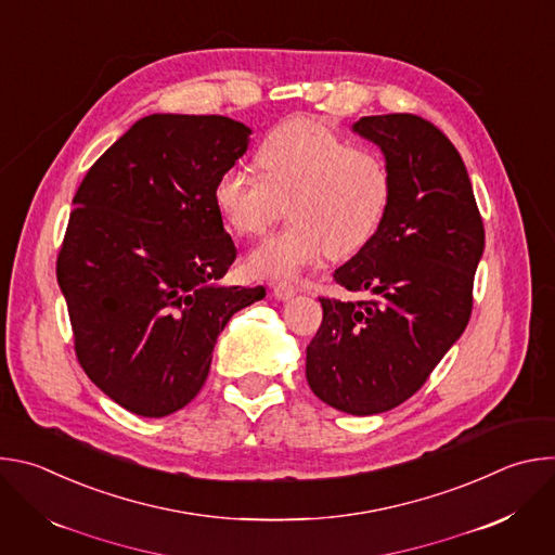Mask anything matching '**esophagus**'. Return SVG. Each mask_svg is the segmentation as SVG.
I'll list each match as a JSON object with an SVG mask.
<instances>
[{
  "instance_id": "obj_1",
  "label": "esophagus",
  "mask_w": 555,
  "mask_h": 555,
  "mask_svg": "<svg viewBox=\"0 0 555 555\" xmlns=\"http://www.w3.org/2000/svg\"><path fill=\"white\" fill-rule=\"evenodd\" d=\"M272 292H274V296H276L279 300H289L298 289H296V285H292V283H287V281H279V283L272 285Z\"/></svg>"
}]
</instances>
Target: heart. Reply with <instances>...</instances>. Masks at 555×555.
I'll use <instances>...</instances> for the list:
<instances>
[{"instance_id":"obj_1","label":"heart","mask_w":555,"mask_h":555,"mask_svg":"<svg viewBox=\"0 0 555 555\" xmlns=\"http://www.w3.org/2000/svg\"><path fill=\"white\" fill-rule=\"evenodd\" d=\"M259 176L223 171L212 199L223 221L246 236L263 234L285 212L287 228L246 259L257 279H296L325 255L347 259L377 232L390 202L384 157L307 118L274 127L255 153Z\"/></svg>"}]
</instances>
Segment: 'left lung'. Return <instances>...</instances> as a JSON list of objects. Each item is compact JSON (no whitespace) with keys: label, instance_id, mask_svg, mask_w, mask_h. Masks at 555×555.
<instances>
[{"label":"left lung","instance_id":"obj_1","mask_svg":"<svg viewBox=\"0 0 555 555\" xmlns=\"http://www.w3.org/2000/svg\"><path fill=\"white\" fill-rule=\"evenodd\" d=\"M353 131L382 149L392 191L373 240L334 281L373 298H319L305 375L325 404L375 415L415 395L467 327L486 228L459 151L430 120L364 116Z\"/></svg>","mask_w":555,"mask_h":555}]
</instances>
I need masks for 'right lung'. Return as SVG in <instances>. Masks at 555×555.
I'll use <instances>...</instances> for the list:
<instances>
[{"label": "right lung", "mask_w": 555, "mask_h": 555, "mask_svg": "<svg viewBox=\"0 0 555 555\" xmlns=\"http://www.w3.org/2000/svg\"><path fill=\"white\" fill-rule=\"evenodd\" d=\"M253 131L153 114L92 165L56 257L74 351L122 409L167 417L204 386L217 336L266 287H223L236 259L212 191Z\"/></svg>", "instance_id": "obj_1"}]
</instances>
